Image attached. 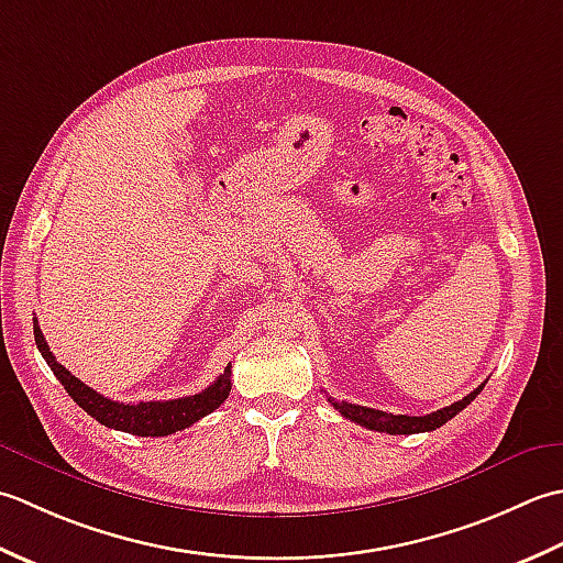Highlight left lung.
<instances>
[{
    "label": "left lung",
    "mask_w": 563,
    "mask_h": 563,
    "mask_svg": "<svg viewBox=\"0 0 563 563\" xmlns=\"http://www.w3.org/2000/svg\"><path fill=\"white\" fill-rule=\"evenodd\" d=\"M486 384H481L478 388H474L472 394L464 396L462 400H456V404L440 408L430 412V416H394V412H384V410H374V408H366V406H354V404H338V400L328 398L332 408L340 410L342 418H347L352 422H357L362 428H369L376 432H388V434H416V432H430V430H438L442 428L446 420H452L456 412H462L472 400L484 391Z\"/></svg>",
    "instance_id": "obj_1"
}]
</instances>
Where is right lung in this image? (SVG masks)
Returning <instances> with one entry per match:
<instances>
[{
  "label": "right lung",
  "instance_id": "add662e5",
  "mask_svg": "<svg viewBox=\"0 0 563 563\" xmlns=\"http://www.w3.org/2000/svg\"><path fill=\"white\" fill-rule=\"evenodd\" d=\"M33 338L43 354V360L48 362L57 382L65 386V391L73 396L75 404L87 410L91 418L99 420L101 426L123 430L137 434V438H165L177 430H185L194 422L209 416L218 406L223 404L231 394V364L225 366V372L216 378V382L203 388L201 394L175 398V400H141V404H119L107 396L97 394L95 388L79 382L65 366L53 357V352L45 342L43 332L38 328V320H33Z\"/></svg>",
  "mask_w": 563,
  "mask_h": 563
}]
</instances>
